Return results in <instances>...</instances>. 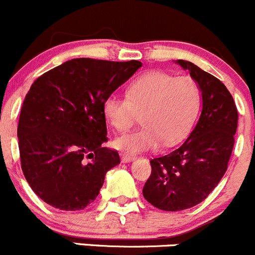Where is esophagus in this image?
<instances>
[{
  "label": "esophagus",
  "instance_id": "obj_1",
  "mask_svg": "<svg viewBox=\"0 0 255 255\" xmlns=\"http://www.w3.org/2000/svg\"><path fill=\"white\" fill-rule=\"evenodd\" d=\"M122 160L124 161V162H128V161L135 160V156L128 152H122Z\"/></svg>",
  "mask_w": 255,
  "mask_h": 255
}]
</instances>
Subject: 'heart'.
Instances as JSON below:
<instances>
[{"mask_svg": "<svg viewBox=\"0 0 255 255\" xmlns=\"http://www.w3.org/2000/svg\"><path fill=\"white\" fill-rule=\"evenodd\" d=\"M201 105V89L188 75L151 70L130 83L127 97L112 94L103 110L109 124L127 132L141 114L142 127L118 137L115 145L130 152L152 150L163 141L172 146L182 140L192 128Z\"/></svg>", "mask_w": 255, "mask_h": 255, "instance_id": "obj_1", "label": "heart"}]
</instances>
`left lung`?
Here are the masks:
<instances>
[{
  "label": "left lung",
  "mask_w": 255,
  "mask_h": 255,
  "mask_svg": "<svg viewBox=\"0 0 255 255\" xmlns=\"http://www.w3.org/2000/svg\"><path fill=\"white\" fill-rule=\"evenodd\" d=\"M202 92L203 108L190 136L175 150L151 158L145 200L162 211H182L208 197L228 168L238 112L226 85L193 63L178 59Z\"/></svg>",
  "instance_id": "8db88e82"
}]
</instances>
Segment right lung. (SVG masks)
Returning a JSON list of instances; mask_svg holds the SVG:
<instances>
[{"label": "right lung", "instance_id": "add662e5", "mask_svg": "<svg viewBox=\"0 0 255 255\" xmlns=\"http://www.w3.org/2000/svg\"><path fill=\"white\" fill-rule=\"evenodd\" d=\"M140 67L138 60L75 58L34 80L17 136L23 175L43 202L79 211L97 198L105 173L120 162L117 150L102 146L103 105Z\"/></svg>", "mask_w": 255, "mask_h": 255}]
</instances>
